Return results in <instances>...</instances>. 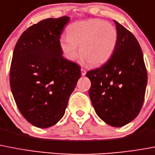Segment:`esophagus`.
<instances>
[{
  "instance_id": "34e87169",
  "label": "esophagus",
  "mask_w": 155,
  "mask_h": 155,
  "mask_svg": "<svg viewBox=\"0 0 155 155\" xmlns=\"http://www.w3.org/2000/svg\"><path fill=\"white\" fill-rule=\"evenodd\" d=\"M81 75H82V76H85V74H86V70H85V69H83V68H81Z\"/></svg>"
}]
</instances>
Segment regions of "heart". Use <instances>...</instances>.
Returning a JSON list of instances; mask_svg holds the SVG:
<instances>
[{"mask_svg": "<svg viewBox=\"0 0 155 155\" xmlns=\"http://www.w3.org/2000/svg\"><path fill=\"white\" fill-rule=\"evenodd\" d=\"M117 28L103 20L92 19L74 22L67 28V36L61 38L63 54L69 61H74L79 54L90 66L103 65L112 57L117 47Z\"/></svg>", "mask_w": 155, "mask_h": 155, "instance_id": "heart-1", "label": "heart"}]
</instances>
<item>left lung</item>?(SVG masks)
Returning a JSON list of instances; mask_svg holds the SVG:
<instances>
[{"label": "left lung", "instance_id": "obj_1", "mask_svg": "<svg viewBox=\"0 0 155 155\" xmlns=\"http://www.w3.org/2000/svg\"><path fill=\"white\" fill-rule=\"evenodd\" d=\"M115 51L102 66L89 70V95L94 110L110 126L121 127L135 118L145 98L147 71L141 47L127 28L114 21Z\"/></svg>", "mask_w": 155, "mask_h": 155}]
</instances>
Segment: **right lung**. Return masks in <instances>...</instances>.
Instances as JSON below:
<instances>
[{"label": "right lung", "mask_w": 155, "mask_h": 155, "mask_svg": "<svg viewBox=\"0 0 155 155\" xmlns=\"http://www.w3.org/2000/svg\"><path fill=\"white\" fill-rule=\"evenodd\" d=\"M69 21V17L42 20L27 28L15 45L11 90L22 116L39 128L60 121L81 77L80 66L62 57L61 34Z\"/></svg>", "instance_id": "add662e5"}]
</instances>
